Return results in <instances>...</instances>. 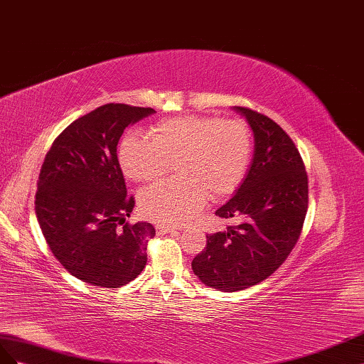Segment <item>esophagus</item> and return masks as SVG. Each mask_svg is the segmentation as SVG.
Wrapping results in <instances>:
<instances>
[{"mask_svg": "<svg viewBox=\"0 0 364 364\" xmlns=\"http://www.w3.org/2000/svg\"><path fill=\"white\" fill-rule=\"evenodd\" d=\"M155 228H157V233H159V235H164V233H172V232H176V228H175V227H168V225H157Z\"/></svg>", "mask_w": 364, "mask_h": 364, "instance_id": "obj_1", "label": "esophagus"}]
</instances>
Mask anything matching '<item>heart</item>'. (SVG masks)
Returning <instances> with one entry per match:
<instances>
[{"mask_svg":"<svg viewBox=\"0 0 364 364\" xmlns=\"http://www.w3.org/2000/svg\"><path fill=\"white\" fill-rule=\"evenodd\" d=\"M149 139L128 134L119 144V161L128 178L160 181L175 164L176 180L144 191L140 210L166 225L189 223L204 205L233 193L252 159V134L242 120L181 116L155 123Z\"/></svg>","mask_w":364,"mask_h":364,"instance_id":"b5f03b06","label":"heart"}]
</instances>
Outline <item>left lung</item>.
<instances>
[{
    "mask_svg": "<svg viewBox=\"0 0 364 364\" xmlns=\"http://www.w3.org/2000/svg\"><path fill=\"white\" fill-rule=\"evenodd\" d=\"M247 120L255 152L236 193L215 213L240 218L236 227L207 236L192 261L195 276L218 291H241L262 282L294 248L308 209V176L288 134L256 111L233 107Z\"/></svg>",
    "mask_w": 364,
    "mask_h": 364,
    "instance_id": "obj_1",
    "label": "left lung"
}]
</instances>
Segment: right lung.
<instances>
[{
  "instance_id": "add662e5",
  "label": "right lung",
  "mask_w": 364,
  "mask_h": 364,
  "mask_svg": "<svg viewBox=\"0 0 364 364\" xmlns=\"http://www.w3.org/2000/svg\"><path fill=\"white\" fill-rule=\"evenodd\" d=\"M152 108L108 103L59 134L41 168L35 210L51 253L67 272L95 287L120 288L148 261L152 224H124L134 209L117 160L124 128Z\"/></svg>"
}]
</instances>
